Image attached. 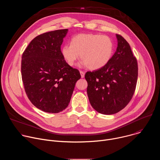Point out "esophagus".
I'll use <instances>...</instances> for the list:
<instances>
[{"label": "esophagus", "mask_w": 160, "mask_h": 160, "mask_svg": "<svg viewBox=\"0 0 160 160\" xmlns=\"http://www.w3.org/2000/svg\"><path fill=\"white\" fill-rule=\"evenodd\" d=\"M80 75H81V77L82 78H83L84 76H85V73L82 71H80Z\"/></svg>", "instance_id": "1"}]
</instances>
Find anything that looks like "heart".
Masks as SVG:
<instances>
[{
	"instance_id": "heart-1",
	"label": "heart",
	"mask_w": 160,
	"mask_h": 160,
	"mask_svg": "<svg viewBox=\"0 0 160 160\" xmlns=\"http://www.w3.org/2000/svg\"><path fill=\"white\" fill-rule=\"evenodd\" d=\"M113 49L112 40L107 35L80 33L72 38L71 44L63 45L61 54L68 65H74L80 56V65L94 70L108 63Z\"/></svg>"
}]
</instances>
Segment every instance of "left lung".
I'll return each instance as SVG.
<instances>
[{
	"label": "left lung",
	"instance_id": "8db88e82",
	"mask_svg": "<svg viewBox=\"0 0 160 160\" xmlns=\"http://www.w3.org/2000/svg\"><path fill=\"white\" fill-rule=\"evenodd\" d=\"M116 36L117 51L108 63L85 75L90 103L104 115H112L123 109L132 99L138 81V62L130 45L122 36Z\"/></svg>",
	"mask_w": 160,
	"mask_h": 160
}]
</instances>
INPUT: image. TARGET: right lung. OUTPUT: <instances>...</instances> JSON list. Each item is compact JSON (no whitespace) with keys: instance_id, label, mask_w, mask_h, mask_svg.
<instances>
[{"instance_id":"obj_1","label":"right lung","mask_w":160,"mask_h":160,"mask_svg":"<svg viewBox=\"0 0 160 160\" xmlns=\"http://www.w3.org/2000/svg\"><path fill=\"white\" fill-rule=\"evenodd\" d=\"M68 29L58 30L34 38L22 53L21 77L31 102L46 112L58 113L67 108L79 71L62 56L61 45Z\"/></svg>"}]
</instances>
